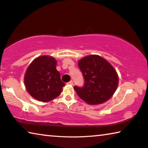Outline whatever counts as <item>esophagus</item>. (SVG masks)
<instances>
[{"mask_svg": "<svg viewBox=\"0 0 148 148\" xmlns=\"http://www.w3.org/2000/svg\"><path fill=\"white\" fill-rule=\"evenodd\" d=\"M68 84H70V85H72V84H74V82L72 81V80H70Z\"/></svg>", "mask_w": 148, "mask_h": 148, "instance_id": "1", "label": "esophagus"}]
</instances>
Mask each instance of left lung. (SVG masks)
Segmentation results:
<instances>
[{"instance_id":"8db88e82","label":"left lung","mask_w":148,"mask_h":148,"mask_svg":"<svg viewBox=\"0 0 148 148\" xmlns=\"http://www.w3.org/2000/svg\"><path fill=\"white\" fill-rule=\"evenodd\" d=\"M84 84L74 89L82 100L88 104L96 105L111 98L118 84L116 71L108 62L98 55H90L78 62Z\"/></svg>"}]
</instances>
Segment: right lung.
Wrapping results in <instances>:
<instances>
[{
  "label": "right lung",
  "mask_w": 148,
  "mask_h": 148,
  "mask_svg": "<svg viewBox=\"0 0 148 148\" xmlns=\"http://www.w3.org/2000/svg\"><path fill=\"white\" fill-rule=\"evenodd\" d=\"M56 68V60L48 56L38 57L30 64L26 72L25 84L33 98L46 102L60 95L65 84Z\"/></svg>",
  "instance_id": "add662e5"
}]
</instances>
